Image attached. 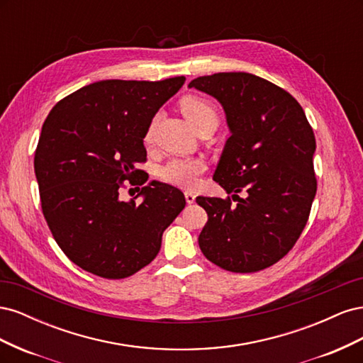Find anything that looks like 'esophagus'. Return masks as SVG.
I'll use <instances>...</instances> for the list:
<instances>
[{
  "label": "esophagus",
  "mask_w": 363,
  "mask_h": 363,
  "mask_svg": "<svg viewBox=\"0 0 363 363\" xmlns=\"http://www.w3.org/2000/svg\"><path fill=\"white\" fill-rule=\"evenodd\" d=\"M184 199H186V203L188 204H192V203H195V195L192 194V192H184Z\"/></svg>",
  "instance_id": "obj_1"
}]
</instances>
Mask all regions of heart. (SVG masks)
Listing matches in <instances>:
<instances>
[{
	"label": "heart",
	"mask_w": 363,
	"mask_h": 363,
	"mask_svg": "<svg viewBox=\"0 0 363 363\" xmlns=\"http://www.w3.org/2000/svg\"><path fill=\"white\" fill-rule=\"evenodd\" d=\"M180 108L183 115L189 119V123L194 128L206 121H219L218 111L215 106L207 101L206 98L189 95L184 96ZM152 130H155V123H151L145 131V142H150L152 138ZM206 171V162L203 159L196 157H174L169 159L167 163L162 164L159 169V175L163 182L169 184L179 186V188L192 189L200 180V175Z\"/></svg>",
	"instance_id": "heart-1"
}]
</instances>
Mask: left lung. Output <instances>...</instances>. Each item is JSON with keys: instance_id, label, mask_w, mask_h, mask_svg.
Segmentation results:
<instances>
[{"instance_id": "obj_1", "label": "left lung", "mask_w": 363, "mask_h": 363, "mask_svg": "<svg viewBox=\"0 0 363 363\" xmlns=\"http://www.w3.org/2000/svg\"><path fill=\"white\" fill-rule=\"evenodd\" d=\"M189 87L223 104L232 131L213 175L232 196L196 199L208 216L200 248L227 271L265 269L288 255L309 219L316 194L313 130L289 92L257 75L218 72Z\"/></svg>"}]
</instances>
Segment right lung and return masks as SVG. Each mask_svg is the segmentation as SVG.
Wrapping results in <instances>:
<instances>
[{"mask_svg":"<svg viewBox=\"0 0 363 363\" xmlns=\"http://www.w3.org/2000/svg\"><path fill=\"white\" fill-rule=\"evenodd\" d=\"M184 77L103 80L60 100L35 152L42 213L71 262L103 279H125L157 256L162 235L186 206L174 186L148 182L144 138ZM124 181L145 201L120 200ZM131 191V189H130ZM128 191V192H130ZM135 195V194H133Z\"/></svg>","mask_w":363,"mask_h":363,"instance_id":"obj_1","label":"right lung"}]
</instances>
